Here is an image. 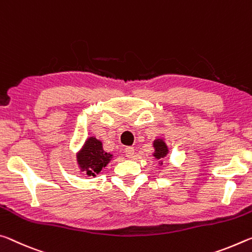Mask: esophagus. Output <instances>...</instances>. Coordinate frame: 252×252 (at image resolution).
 <instances>
[{
	"instance_id": "1",
	"label": "esophagus",
	"mask_w": 252,
	"mask_h": 252,
	"mask_svg": "<svg viewBox=\"0 0 252 252\" xmlns=\"http://www.w3.org/2000/svg\"><path fill=\"white\" fill-rule=\"evenodd\" d=\"M134 153H135L134 147H130V146H129V147H126V148H125V155H126L128 158H133Z\"/></svg>"
}]
</instances>
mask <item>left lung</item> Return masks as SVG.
<instances>
[{"label":"left lung","mask_w":252,"mask_h":252,"mask_svg":"<svg viewBox=\"0 0 252 252\" xmlns=\"http://www.w3.org/2000/svg\"><path fill=\"white\" fill-rule=\"evenodd\" d=\"M153 146L155 148L153 156L156 159H159V164L162 165L163 159L166 158V155L168 153V148H167L166 143H165L162 138H158L154 141Z\"/></svg>","instance_id":"1"}]
</instances>
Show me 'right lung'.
I'll list each match as a JSON object with an SVG mask.
<instances>
[{"label": "right lung", "mask_w": 252, "mask_h": 252, "mask_svg": "<svg viewBox=\"0 0 252 252\" xmlns=\"http://www.w3.org/2000/svg\"><path fill=\"white\" fill-rule=\"evenodd\" d=\"M113 158V155L107 153L102 148V143L96 137H89L77 154V162L80 171L88 176H96L102 167Z\"/></svg>", "instance_id": "obj_1"}]
</instances>
